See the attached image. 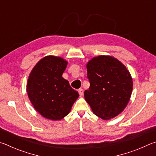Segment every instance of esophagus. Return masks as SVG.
Segmentation results:
<instances>
[{"instance_id": "obj_1", "label": "esophagus", "mask_w": 156, "mask_h": 156, "mask_svg": "<svg viewBox=\"0 0 156 156\" xmlns=\"http://www.w3.org/2000/svg\"><path fill=\"white\" fill-rule=\"evenodd\" d=\"M78 93L80 94V96L82 97L83 96V93H84V90L83 89H78Z\"/></svg>"}]
</instances>
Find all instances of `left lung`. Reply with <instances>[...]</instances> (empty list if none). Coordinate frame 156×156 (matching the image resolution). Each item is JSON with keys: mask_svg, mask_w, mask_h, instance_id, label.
Instances as JSON below:
<instances>
[{"mask_svg": "<svg viewBox=\"0 0 156 156\" xmlns=\"http://www.w3.org/2000/svg\"><path fill=\"white\" fill-rule=\"evenodd\" d=\"M90 82L84 98L95 115L110 120L119 115L129 103L133 79L120 60L112 56L94 57L87 64Z\"/></svg>", "mask_w": 156, "mask_h": 156, "instance_id": "8db88e82", "label": "left lung"}]
</instances>
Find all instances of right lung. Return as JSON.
<instances>
[{"label": "right lung", "mask_w": 156, "mask_h": 156, "mask_svg": "<svg viewBox=\"0 0 156 156\" xmlns=\"http://www.w3.org/2000/svg\"><path fill=\"white\" fill-rule=\"evenodd\" d=\"M67 63L61 57L47 56L36 63L29 76V99L34 109L47 119H62L79 96L62 76Z\"/></svg>", "instance_id": "1"}]
</instances>
